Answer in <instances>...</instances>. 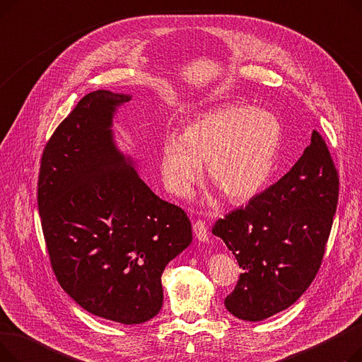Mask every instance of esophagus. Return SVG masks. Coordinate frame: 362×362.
Instances as JSON below:
<instances>
[{
    "mask_svg": "<svg viewBox=\"0 0 362 362\" xmlns=\"http://www.w3.org/2000/svg\"><path fill=\"white\" fill-rule=\"evenodd\" d=\"M194 233L198 240L206 242L208 240V230H206V224L202 220H197L194 223Z\"/></svg>",
    "mask_w": 362,
    "mask_h": 362,
    "instance_id": "esophagus-1",
    "label": "esophagus"
}]
</instances>
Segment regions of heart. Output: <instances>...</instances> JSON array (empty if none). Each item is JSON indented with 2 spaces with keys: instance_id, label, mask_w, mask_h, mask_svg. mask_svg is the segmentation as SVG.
<instances>
[{
  "instance_id": "b5f03b06",
  "label": "heart",
  "mask_w": 362,
  "mask_h": 362,
  "mask_svg": "<svg viewBox=\"0 0 362 362\" xmlns=\"http://www.w3.org/2000/svg\"><path fill=\"white\" fill-rule=\"evenodd\" d=\"M283 129L276 114L248 104H227L189 123L180 138L167 135L161 144L160 168L165 187L185 195L208 177L232 202L254 198L269 182Z\"/></svg>"
}]
</instances>
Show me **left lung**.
Segmentation results:
<instances>
[{"label":"left lung","mask_w":362,"mask_h":362,"mask_svg":"<svg viewBox=\"0 0 362 362\" xmlns=\"http://www.w3.org/2000/svg\"><path fill=\"white\" fill-rule=\"evenodd\" d=\"M337 198V170L314 130L311 144L286 175L213 227L243 270L224 299L227 311L261 321L300 298L321 265Z\"/></svg>","instance_id":"left-lung-1"}]
</instances>
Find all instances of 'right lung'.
<instances>
[{
    "instance_id": "obj_1",
    "label": "right lung",
    "mask_w": 362,
    "mask_h": 362,
    "mask_svg": "<svg viewBox=\"0 0 362 362\" xmlns=\"http://www.w3.org/2000/svg\"><path fill=\"white\" fill-rule=\"evenodd\" d=\"M132 95L93 90L48 141L37 208L60 286L88 313L141 325L163 307L161 274L192 242L177 205L163 201L117 148L112 119Z\"/></svg>"
}]
</instances>
